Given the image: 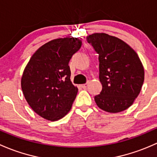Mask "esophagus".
<instances>
[{"label": "esophagus", "instance_id": "obj_1", "mask_svg": "<svg viewBox=\"0 0 157 157\" xmlns=\"http://www.w3.org/2000/svg\"><path fill=\"white\" fill-rule=\"evenodd\" d=\"M88 83H85V84H83V85H81L80 86L82 87V88H84V89H85V88L88 87Z\"/></svg>", "mask_w": 157, "mask_h": 157}]
</instances>
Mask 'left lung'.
Here are the masks:
<instances>
[{"label": "left lung", "mask_w": 157, "mask_h": 157, "mask_svg": "<svg viewBox=\"0 0 157 157\" xmlns=\"http://www.w3.org/2000/svg\"><path fill=\"white\" fill-rule=\"evenodd\" d=\"M99 54L102 90L94 97L98 106L116 113L133 104L144 80V69L137 53L122 40L106 33L86 37Z\"/></svg>", "instance_id": "1"}]
</instances>
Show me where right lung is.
Returning <instances> with one entry per match:
<instances>
[{"instance_id":"obj_1","label":"right lung","mask_w":157,"mask_h":157,"mask_svg":"<svg viewBox=\"0 0 157 157\" xmlns=\"http://www.w3.org/2000/svg\"><path fill=\"white\" fill-rule=\"evenodd\" d=\"M82 46L77 38L52 40L38 48L22 73L21 87L29 105L50 121L62 119L71 109L78 88L70 80L69 62Z\"/></svg>"}]
</instances>
